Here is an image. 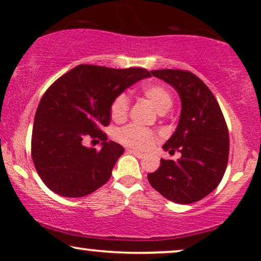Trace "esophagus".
Segmentation results:
<instances>
[{
	"mask_svg": "<svg viewBox=\"0 0 261 261\" xmlns=\"http://www.w3.org/2000/svg\"><path fill=\"white\" fill-rule=\"evenodd\" d=\"M126 152H127V153H130V154H134V155H136L137 158H142V157H143V154L141 153V152L136 151V149H133V148H127V149H126Z\"/></svg>",
	"mask_w": 261,
	"mask_h": 261,
	"instance_id": "obj_1",
	"label": "esophagus"
}]
</instances>
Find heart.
Wrapping results in <instances>:
<instances>
[{"label": "heart", "mask_w": 261, "mask_h": 261, "mask_svg": "<svg viewBox=\"0 0 261 261\" xmlns=\"http://www.w3.org/2000/svg\"><path fill=\"white\" fill-rule=\"evenodd\" d=\"M143 97L151 101L160 114L167 113L173 106V97L169 89L162 83L146 82L141 86ZM128 113V98L121 93L114 98L110 106V116L113 120L122 121ZM118 140L124 145L137 149H148L155 141V135L151 130L137 125H127L118 131Z\"/></svg>", "instance_id": "heart-1"}]
</instances>
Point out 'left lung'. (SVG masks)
<instances>
[{"instance_id":"1","label":"left lung","mask_w":261,"mask_h":261,"mask_svg":"<svg viewBox=\"0 0 261 261\" xmlns=\"http://www.w3.org/2000/svg\"><path fill=\"white\" fill-rule=\"evenodd\" d=\"M154 77L169 83L179 93V124L163 148L176 161L161 160L155 172L147 174L152 188L176 203H193L214 191L222 180L229 154L226 120L208 87L184 70H154Z\"/></svg>"}]
</instances>
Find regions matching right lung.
<instances>
[{
    "instance_id": "1",
    "label": "right lung",
    "mask_w": 261,
    "mask_h": 261,
    "mask_svg": "<svg viewBox=\"0 0 261 261\" xmlns=\"http://www.w3.org/2000/svg\"><path fill=\"white\" fill-rule=\"evenodd\" d=\"M151 76L145 68L125 70L79 65L44 93L32 134V158L44 184L66 197L89 195L109 180L124 147L108 141L114 98L137 81ZM86 139L102 141L88 149Z\"/></svg>"
}]
</instances>
